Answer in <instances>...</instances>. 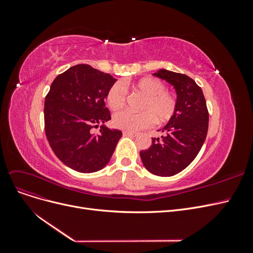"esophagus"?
<instances>
[{"label":"esophagus","mask_w":253,"mask_h":253,"mask_svg":"<svg viewBox=\"0 0 253 253\" xmlns=\"http://www.w3.org/2000/svg\"><path fill=\"white\" fill-rule=\"evenodd\" d=\"M124 136H127V137H135V136H137V133L125 131V132H124Z\"/></svg>","instance_id":"obj_1"}]
</instances>
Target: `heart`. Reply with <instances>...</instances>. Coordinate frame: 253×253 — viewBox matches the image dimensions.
<instances>
[{
    "label": "heart",
    "instance_id": "b5f03b06",
    "mask_svg": "<svg viewBox=\"0 0 253 253\" xmlns=\"http://www.w3.org/2000/svg\"><path fill=\"white\" fill-rule=\"evenodd\" d=\"M128 83L116 82L106 94V103L113 111L124 108L126 99V86ZM134 89L139 91L144 99L140 104V113L122 111L113 116V125L125 131H139L150 127L154 121L163 125L169 121L177 111V99L166 89L165 83L155 78H142L131 83Z\"/></svg>",
    "mask_w": 253,
    "mask_h": 253
}]
</instances>
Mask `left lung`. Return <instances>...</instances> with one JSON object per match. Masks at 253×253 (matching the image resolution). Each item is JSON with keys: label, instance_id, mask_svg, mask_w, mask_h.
<instances>
[{"label": "left lung", "instance_id": "obj_1", "mask_svg": "<svg viewBox=\"0 0 253 253\" xmlns=\"http://www.w3.org/2000/svg\"><path fill=\"white\" fill-rule=\"evenodd\" d=\"M174 86L177 111L159 129L162 138H152V145L140 152L142 164L158 176H173L193 162L206 140L209 113L202 88L187 75L159 70L153 74Z\"/></svg>", "mask_w": 253, "mask_h": 253}]
</instances>
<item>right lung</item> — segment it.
I'll list each match as a JSON object with an SVG mask.
<instances>
[{"mask_svg":"<svg viewBox=\"0 0 253 253\" xmlns=\"http://www.w3.org/2000/svg\"><path fill=\"white\" fill-rule=\"evenodd\" d=\"M116 79L87 64H78L57 76L44 103L45 134L50 148L65 166L93 173L108 165L122 137L103 126L111 119L106 94ZM102 123L101 133L90 128Z\"/></svg>","mask_w":253,"mask_h":253,"instance_id":"obj_1","label":"right lung"}]
</instances>
